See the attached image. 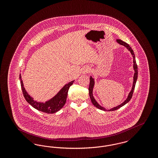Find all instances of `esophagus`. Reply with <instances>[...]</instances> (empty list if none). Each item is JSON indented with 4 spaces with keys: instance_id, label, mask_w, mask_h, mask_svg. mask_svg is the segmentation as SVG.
<instances>
[{
    "instance_id": "34e87169",
    "label": "esophagus",
    "mask_w": 158,
    "mask_h": 158,
    "mask_svg": "<svg viewBox=\"0 0 158 158\" xmlns=\"http://www.w3.org/2000/svg\"><path fill=\"white\" fill-rule=\"evenodd\" d=\"M88 72H89V69H86V70H84V73H88Z\"/></svg>"
}]
</instances>
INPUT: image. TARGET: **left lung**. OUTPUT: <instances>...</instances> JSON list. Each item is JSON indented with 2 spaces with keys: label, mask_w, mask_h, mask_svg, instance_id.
Listing matches in <instances>:
<instances>
[{
  "label": "left lung",
  "mask_w": 158,
  "mask_h": 158,
  "mask_svg": "<svg viewBox=\"0 0 158 158\" xmlns=\"http://www.w3.org/2000/svg\"><path fill=\"white\" fill-rule=\"evenodd\" d=\"M117 42L118 43H119L121 45H124V47H126L128 50L130 52L131 54H132L133 56V69L135 70V74H134V77H133V86H132V89L131 90L130 92L128 95L127 98L120 105H118L115 107H114L113 108L110 109V110H108V111H115V110H118V108H121V106H123V105L126 104L127 102H128L130 101V100L132 98V96H133V92L135 90V83H136V81L137 79V75H138V70H137V65L136 64V61H135V55L134 54V52L133 50H132V48L130 47V46L127 43H126V42H124L123 41L121 40H117ZM94 84H95V81H94V78L92 77V76L90 77V83H89V97H90V100H91V102L93 104V105H94L95 106H96L97 108H98L99 109L101 110H103V111H107V110H106L105 108L101 106V105L98 104V102L96 101V100L95 99V98H94L93 97V88H94Z\"/></svg>",
  "instance_id": "1"
}]
</instances>
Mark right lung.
Returning a JSON list of instances; mask_svg holds the SVG:
<instances>
[{"instance_id": "add662e5", "label": "right lung", "mask_w": 158, "mask_h": 158, "mask_svg": "<svg viewBox=\"0 0 158 158\" xmlns=\"http://www.w3.org/2000/svg\"><path fill=\"white\" fill-rule=\"evenodd\" d=\"M19 79L21 81V86L23 90V95L26 101L34 108L38 111L47 114H53L59 111L61 108L64 105L66 102L68 96V90L70 86L74 82V81L66 84L60 91L51 99L46 101L45 102H39L34 100L30 95L25 90L23 80L21 79V75H19Z\"/></svg>"}]
</instances>
